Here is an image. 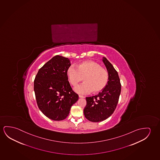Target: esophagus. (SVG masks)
<instances>
[{
  "label": "esophagus",
  "instance_id": "esophagus-1",
  "mask_svg": "<svg viewBox=\"0 0 160 160\" xmlns=\"http://www.w3.org/2000/svg\"><path fill=\"white\" fill-rule=\"evenodd\" d=\"M79 97L80 98H85L84 96H82V95H79Z\"/></svg>",
  "mask_w": 160,
  "mask_h": 160
}]
</instances>
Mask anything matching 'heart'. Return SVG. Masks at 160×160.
<instances>
[{"label":"heart","instance_id":"obj_1","mask_svg":"<svg viewBox=\"0 0 160 160\" xmlns=\"http://www.w3.org/2000/svg\"><path fill=\"white\" fill-rule=\"evenodd\" d=\"M67 75L72 86L84 80V83L74 88L76 93L80 94H86L91 91L93 93L100 92L106 88L109 79L108 71L98 62L91 60L81 62L77 65L76 68L69 67Z\"/></svg>","mask_w":160,"mask_h":160}]
</instances>
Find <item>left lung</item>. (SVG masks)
<instances>
[{
	"label": "left lung",
	"instance_id": "1",
	"mask_svg": "<svg viewBox=\"0 0 160 160\" xmlns=\"http://www.w3.org/2000/svg\"><path fill=\"white\" fill-rule=\"evenodd\" d=\"M109 74L108 84L98 95L86 97L84 115L88 120L94 122H101L109 118L115 110L121 89L118 73L106 58H102Z\"/></svg>",
	"mask_w": 160,
	"mask_h": 160
}]
</instances>
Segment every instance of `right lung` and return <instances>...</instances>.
<instances>
[{"label":"right lung","instance_id":"add662e5","mask_svg":"<svg viewBox=\"0 0 160 160\" xmlns=\"http://www.w3.org/2000/svg\"><path fill=\"white\" fill-rule=\"evenodd\" d=\"M70 60L56 55L39 70L34 81L38 108L54 121L63 120L69 115L79 96L71 89L67 75Z\"/></svg>","mask_w":160,"mask_h":160}]
</instances>
